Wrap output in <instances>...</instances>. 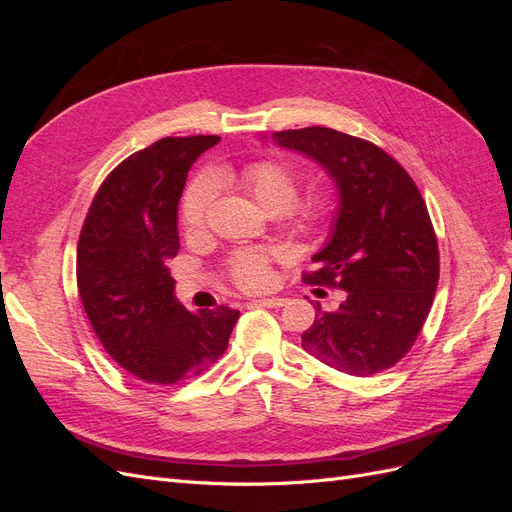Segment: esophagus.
I'll list each match as a JSON object with an SVG mask.
<instances>
[{"label":"esophagus","mask_w":512,"mask_h":512,"mask_svg":"<svg viewBox=\"0 0 512 512\" xmlns=\"http://www.w3.org/2000/svg\"><path fill=\"white\" fill-rule=\"evenodd\" d=\"M252 305L254 307H282V305H286V299H256V301H252Z\"/></svg>","instance_id":"obj_1"}]
</instances>
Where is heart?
Returning a JSON list of instances; mask_svg holds the SVG:
<instances>
[{
	"label": "heart",
	"instance_id": "obj_1",
	"mask_svg": "<svg viewBox=\"0 0 512 512\" xmlns=\"http://www.w3.org/2000/svg\"><path fill=\"white\" fill-rule=\"evenodd\" d=\"M239 181L252 194L256 203L271 215H280L294 228L316 226L327 213V200L322 194L297 198L299 177L288 164L262 160L241 168ZM215 196V181L209 175H198L183 194L181 224L188 232H200L207 224L209 209ZM275 254L269 250H239L228 260V275L239 288L258 292L271 284V262Z\"/></svg>",
	"mask_w": 512,
	"mask_h": 512
}]
</instances>
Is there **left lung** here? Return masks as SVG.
<instances>
[{"mask_svg":"<svg viewBox=\"0 0 512 512\" xmlns=\"http://www.w3.org/2000/svg\"><path fill=\"white\" fill-rule=\"evenodd\" d=\"M273 141L318 162L339 194L331 237L303 280L346 290V301L337 312L318 305L303 348L350 376L393 367L421 333L440 277L421 192L404 166L363 138L312 126L273 132Z\"/></svg>","mask_w":512,"mask_h":512,"instance_id":"8db88e82","label":"left lung"}]
</instances>
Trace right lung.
I'll list each match as a JSON object with an SVG mask.
<instances>
[{
    "instance_id": "obj_1",
    "label": "right lung",
    "mask_w": 512,
    "mask_h": 512,
    "mask_svg": "<svg viewBox=\"0 0 512 512\" xmlns=\"http://www.w3.org/2000/svg\"><path fill=\"white\" fill-rule=\"evenodd\" d=\"M220 136H166L104 179L76 250L85 314L111 359L149 384L203 374L228 348L237 309L192 314L175 299L177 207L188 170Z\"/></svg>"
}]
</instances>
